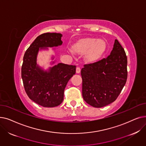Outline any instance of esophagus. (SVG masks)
Masks as SVG:
<instances>
[{"instance_id":"34e87169","label":"esophagus","mask_w":146,"mask_h":146,"mask_svg":"<svg viewBox=\"0 0 146 146\" xmlns=\"http://www.w3.org/2000/svg\"><path fill=\"white\" fill-rule=\"evenodd\" d=\"M80 71H81V69H80V67H78L77 68H76V73H80Z\"/></svg>"}]
</instances>
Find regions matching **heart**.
Masks as SVG:
<instances>
[{
  "mask_svg": "<svg viewBox=\"0 0 146 146\" xmlns=\"http://www.w3.org/2000/svg\"><path fill=\"white\" fill-rule=\"evenodd\" d=\"M104 45L102 42L95 39H85L82 40L76 47V49L82 53L89 51L88 58L90 60H95L100 57L104 51Z\"/></svg>",
  "mask_w": 146,
  "mask_h": 146,
  "instance_id": "obj_1",
  "label": "heart"
}]
</instances>
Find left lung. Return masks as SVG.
Here are the masks:
<instances>
[{
    "label": "left lung",
    "instance_id": "left-lung-1",
    "mask_svg": "<svg viewBox=\"0 0 146 146\" xmlns=\"http://www.w3.org/2000/svg\"><path fill=\"white\" fill-rule=\"evenodd\" d=\"M127 57L117 40L110 55L84 64L81 70L82 96L88 104L102 108L116 100L127 79Z\"/></svg>",
    "mask_w": 146,
    "mask_h": 146
}]
</instances>
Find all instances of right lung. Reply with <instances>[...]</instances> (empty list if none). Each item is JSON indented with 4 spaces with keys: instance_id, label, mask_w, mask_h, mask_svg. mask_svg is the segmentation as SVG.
<instances>
[{
    "instance_id": "obj_1",
    "label": "right lung",
    "mask_w": 146,
    "mask_h": 146,
    "mask_svg": "<svg viewBox=\"0 0 146 146\" xmlns=\"http://www.w3.org/2000/svg\"><path fill=\"white\" fill-rule=\"evenodd\" d=\"M61 36L60 33L40 35L27 50L23 58L21 76L25 90L32 101L43 107L51 108L62 103L67 83L76 73V66L58 63L48 72L36 66L39 48L61 45Z\"/></svg>"
}]
</instances>
